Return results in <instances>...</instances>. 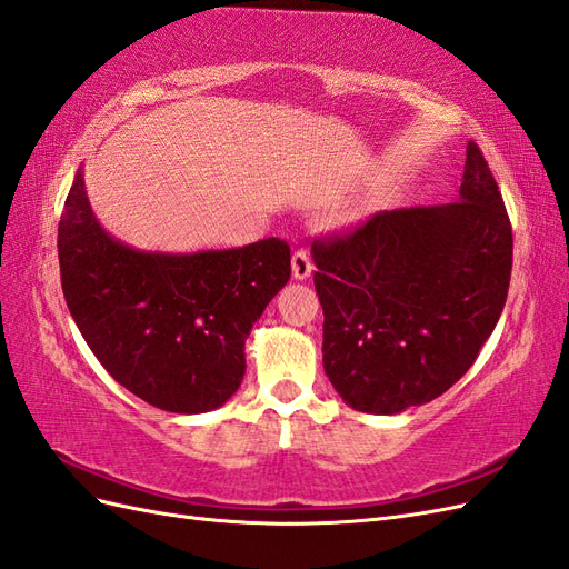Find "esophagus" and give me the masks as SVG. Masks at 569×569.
<instances>
[{"label": "esophagus", "instance_id": "esophagus-1", "mask_svg": "<svg viewBox=\"0 0 569 569\" xmlns=\"http://www.w3.org/2000/svg\"><path fill=\"white\" fill-rule=\"evenodd\" d=\"M312 269H315V264H312L310 254H307L305 250L293 252V279H296V281L310 279V276H312Z\"/></svg>", "mask_w": 569, "mask_h": 569}]
</instances>
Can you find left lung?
Masks as SVG:
<instances>
[{
    "label": "left lung",
    "mask_w": 569,
    "mask_h": 569,
    "mask_svg": "<svg viewBox=\"0 0 569 569\" xmlns=\"http://www.w3.org/2000/svg\"><path fill=\"white\" fill-rule=\"evenodd\" d=\"M323 371L357 412L425 405L472 367L506 307L512 229L496 178L467 144L460 200L379 212L312 246Z\"/></svg>",
    "instance_id": "1"
}]
</instances>
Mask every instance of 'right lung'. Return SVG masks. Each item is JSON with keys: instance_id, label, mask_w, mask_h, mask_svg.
I'll return each instance as SVG.
<instances>
[{"instance_id": "add662e5", "label": "right lung", "mask_w": 569, "mask_h": 569, "mask_svg": "<svg viewBox=\"0 0 569 569\" xmlns=\"http://www.w3.org/2000/svg\"><path fill=\"white\" fill-rule=\"evenodd\" d=\"M63 298L100 365L159 410L202 415L246 377V340L290 279L279 238L231 250L148 252L97 221L78 169L59 221Z\"/></svg>"}]
</instances>
